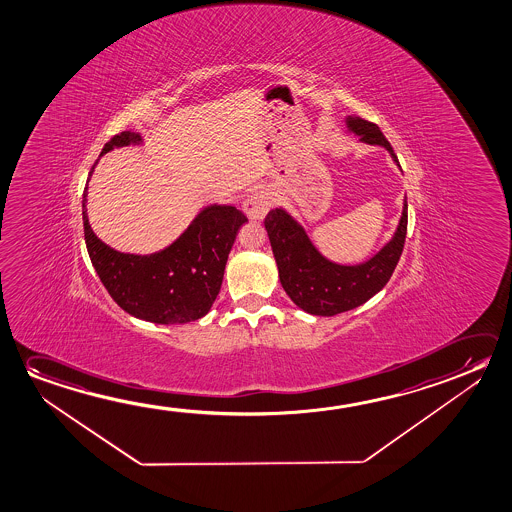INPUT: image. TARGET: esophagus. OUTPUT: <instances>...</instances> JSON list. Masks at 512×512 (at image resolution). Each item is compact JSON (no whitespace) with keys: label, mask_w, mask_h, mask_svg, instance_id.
Masks as SVG:
<instances>
[{"label":"esophagus","mask_w":512,"mask_h":512,"mask_svg":"<svg viewBox=\"0 0 512 512\" xmlns=\"http://www.w3.org/2000/svg\"><path fill=\"white\" fill-rule=\"evenodd\" d=\"M272 203H274L272 194H270L268 190H265V188H260V190H254V192L247 195V199H245L244 203V211L247 213L249 219L261 220L267 215V211L270 210Z\"/></svg>","instance_id":"esophagus-1"}]
</instances>
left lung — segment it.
<instances>
[{
	"label": "left lung",
	"instance_id": "8db88e82",
	"mask_svg": "<svg viewBox=\"0 0 512 512\" xmlns=\"http://www.w3.org/2000/svg\"><path fill=\"white\" fill-rule=\"evenodd\" d=\"M347 124L363 142L386 147L398 163L393 147L377 124L361 117H349ZM265 229L284 292L306 313L334 317L372 299L390 281L406 244L407 201L390 244L357 267H343L325 260L309 242L304 229L283 210L268 211Z\"/></svg>",
	"mask_w": 512,
	"mask_h": 512
}]
</instances>
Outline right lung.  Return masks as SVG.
I'll use <instances>...</instances> for the list:
<instances>
[{
	"instance_id": "add662e5",
	"label": "right lung",
	"mask_w": 512,
	"mask_h": 512,
	"mask_svg": "<svg viewBox=\"0 0 512 512\" xmlns=\"http://www.w3.org/2000/svg\"><path fill=\"white\" fill-rule=\"evenodd\" d=\"M140 142L135 131H122L106 142L101 155ZM85 203L83 194V231L90 261L117 306L153 324H188L210 311L236 233L247 222L244 211L235 206H210L167 249L135 256L114 251L94 235Z\"/></svg>"
}]
</instances>
